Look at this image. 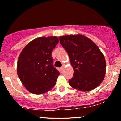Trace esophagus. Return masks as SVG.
<instances>
[{"label":"esophagus","mask_w":121,"mask_h":121,"mask_svg":"<svg viewBox=\"0 0 121 121\" xmlns=\"http://www.w3.org/2000/svg\"><path fill=\"white\" fill-rule=\"evenodd\" d=\"M60 69H61V71H62V72H63V70H64V67H61Z\"/></svg>","instance_id":"34e87169"}]
</instances>
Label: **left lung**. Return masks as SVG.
Segmentation results:
<instances>
[{"instance_id": "obj_1", "label": "left lung", "mask_w": 121, "mask_h": 121, "mask_svg": "<svg viewBox=\"0 0 121 121\" xmlns=\"http://www.w3.org/2000/svg\"><path fill=\"white\" fill-rule=\"evenodd\" d=\"M59 40L74 69L69 85L83 91L97 87L103 81L106 68L105 58L97 46L79 34L60 36Z\"/></svg>"}]
</instances>
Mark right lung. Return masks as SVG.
I'll list each match as a JSON object with an SVG mask.
<instances>
[{"label":"right lung","mask_w":121,"mask_h":121,"mask_svg":"<svg viewBox=\"0 0 121 121\" xmlns=\"http://www.w3.org/2000/svg\"><path fill=\"white\" fill-rule=\"evenodd\" d=\"M58 43L56 36L39 37L29 43L20 53L18 75L32 93H44L55 86L60 72L53 66L52 51Z\"/></svg>","instance_id":"right-lung-1"}]
</instances>
